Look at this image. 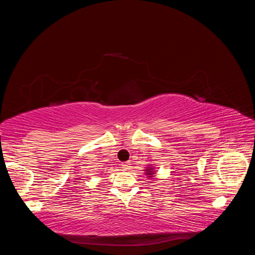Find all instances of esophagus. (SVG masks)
Masks as SVG:
<instances>
[{
    "mask_svg": "<svg viewBox=\"0 0 255 255\" xmlns=\"http://www.w3.org/2000/svg\"><path fill=\"white\" fill-rule=\"evenodd\" d=\"M121 166L123 169H125V170H128V169L130 168V164L128 163V161H127V163H123Z\"/></svg>",
    "mask_w": 255,
    "mask_h": 255,
    "instance_id": "1",
    "label": "esophagus"
}]
</instances>
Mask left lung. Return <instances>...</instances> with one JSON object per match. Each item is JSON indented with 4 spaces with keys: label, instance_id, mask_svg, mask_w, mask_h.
Masks as SVG:
<instances>
[{
    "label": "left lung",
    "instance_id": "1",
    "mask_svg": "<svg viewBox=\"0 0 255 255\" xmlns=\"http://www.w3.org/2000/svg\"><path fill=\"white\" fill-rule=\"evenodd\" d=\"M143 171H144L145 175L148 176L150 180H151L152 177L154 176V174H156V170H155V169H154V167H153V166H148V167H146V168L144 169Z\"/></svg>",
    "mask_w": 255,
    "mask_h": 255
}]
</instances>
